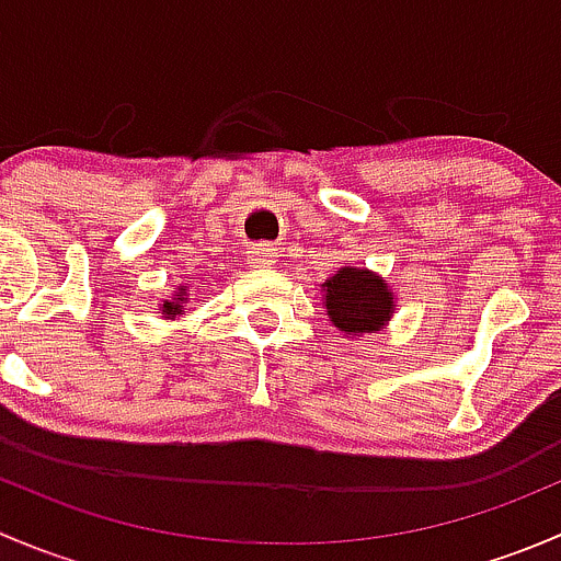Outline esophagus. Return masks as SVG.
<instances>
[{"label":"esophagus","mask_w":561,"mask_h":561,"mask_svg":"<svg viewBox=\"0 0 561 561\" xmlns=\"http://www.w3.org/2000/svg\"><path fill=\"white\" fill-rule=\"evenodd\" d=\"M276 257H279V252L271 244H260L249 252V260H252V265H257V268H268V265L276 263Z\"/></svg>","instance_id":"esophagus-1"}]
</instances>
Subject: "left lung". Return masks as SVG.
Instances as JSON below:
<instances>
[{
  "instance_id": "8db88e82",
  "label": "left lung",
  "mask_w": 561,
  "mask_h": 561,
  "mask_svg": "<svg viewBox=\"0 0 561 561\" xmlns=\"http://www.w3.org/2000/svg\"><path fill=\"white\" fill-rule=\"evenodd\" d=\"M325 309L333 325L347 339L382 331L393 314V293L388 282L369 268L344 265L322 285Z\"/></svg>"
}]
</instances>
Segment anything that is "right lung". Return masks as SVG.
<instances>
[{
	"mask_svg": "<svg viewBox=\"0 0 561 561\" xmlns=\"http://www.w3.org/2000/svg\"><path fill=\"white\" fill-rule=\"evenodd\" d=\"M181 304H184V287H181L179 298H173V301H162V304H160L162 314H165L168 320H173V317H179L181 312H184V309H181Z\"/></svg>",
	"mask_w": 561,
	"mask_h": 561,
	"instance_id": "obj_1",
	"label": "right lung"
}]
</instances>
